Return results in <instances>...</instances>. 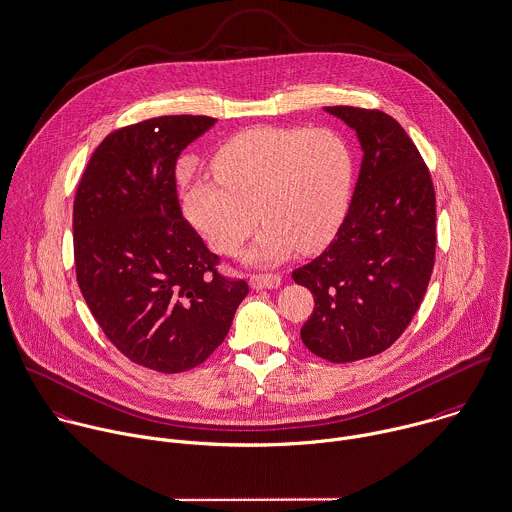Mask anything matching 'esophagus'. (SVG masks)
I'll list each match as a JSON object with an SVG mask.
<instances>
[{
    "mask_svg": "<svg viewBox=\"0 0 512 512\" xmlns=\"http://www.w3.org/2000/svg\"><path fill=\"white\" fill-rule=\"evenodd\" d=\"M282 284V278L276 276V274H256V276H250V286L254 290H272V288H278Z\"/></svg>",
    "mask_w": 512,
    "mask_h": 512,
    "instance_id": "obj_1",
    "label": "esophagus"
}]
</instances>
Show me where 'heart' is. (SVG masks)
I'll return each instance as SVG.
<instances>
[{"mask_svg":"<svg viewBox=\"0 0 512 512\" xmlns=\"http://www.w3.org/2000/svg\"><path fill=\"white\" fill-rule=\"evenodd\" d=\"M212 174L216 180H194L184 190L186 220L212 250L232 254L260 218L266 226L244 260L278 264L296 248H322L338 232L353 163L332 129L256 127L220 147Z\"/></svg>","mask_w":512,"mask_h":512,"instance_id":"1","label":"heart"}]
</instances>
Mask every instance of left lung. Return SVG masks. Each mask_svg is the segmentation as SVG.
Wrapping results in <instances>:
<instances>
[{
	"instance_id": "left-lung-1",
	"label": "left lung",
	"mask_w": 512,
	"mask_h": 512,
	"mask_svg": "<svg viewBox=\"0 0 512 512\" xmlns=\"http://www.w3.org/2000/svg\"><path fill=\"white\" fill-rule=\"evenodd\" d=\"M359 141L363 159L334 242L292 272L314 294L304 345L334 363L387 349L421 306L435 264V190L403 127L381 111L324 107Z\"/></svg>"
}]
</instances>
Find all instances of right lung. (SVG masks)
Here are the masks:
<instances>
[{
	"mask_svg": "<svg viewBox=\"0 0 512 512\" xmlns=\"http://www.w3.org/2000/svg\"><path fill=\"white\" fill-rule=\"evenodd\" d=\"M216 119L169 115L111 133L93 153L73 204L77 284L109 341L131 361L178 373L226 338L248 294L226 280L182 218L174 169Z\"/></svg>",
	"mask_w": 512,
	"mask_h": 512,
	"instance_id": "right-lung-1",
	"label": "right lung"
}]
</instances>
